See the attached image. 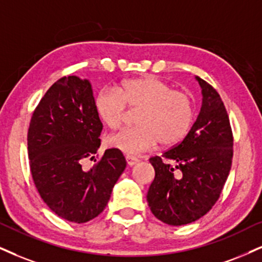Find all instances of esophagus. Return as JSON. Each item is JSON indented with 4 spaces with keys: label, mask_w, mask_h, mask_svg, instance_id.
Wrapping results in <instances>:
<instances>
[{
    "label": "esophagus",
    "mask_w": 262,
    "mask_h": 262,
    "mask_svg": "<svg viewBox=\"0 0 262 262\" xmlns=\"http://www.w3.org/2000/svg\"><path fill=\"white\" fill-rule=\"evenodd\" d=\"M126 161H127V165L134 166V165H136V164L138 163V159H137V158H135V157L126 156Z\"/></svg>",
    "instance_id": "esophagus-1"
}]
</instances>
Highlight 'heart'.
<instances>
[{
    "mask_svg": "<svg viewBox=\"0 0 262 262\" xmlns=\"http://www.w3.org/2000/svg\"><path fill=\"white\" fill-rule=\"evenodd\" d=\"M127 108L137 111V126L109 137L106 144L132 156L151 149L158 142L161 147L175 146L188 134L194 119V103L188 93L150 75L125 80L116 91L102 90L95 98L97 115L112 131L122 127Z\"/></svg>",
    "mask_w": 262,
    "mask_h": 262,
    "instance_id": "1",
    "label": "heart"
}]
</instances>
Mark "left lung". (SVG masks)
I'll return each instance as SVG.
<instances>
[{"label": "left lung", "instance_id": "obj_1", "mask_svg": "<svg viewBox=\"0 0 262 262\" xmlns=\"http://www.w3.org/2000/svg\"><path fill=\"white\" fill-rule=\"evenodd\" d=\"M203 104L196 121L180 143L151 157L156 179L147 202L164 224L187 225L198 220L220 198L233 158V134L217 91L196 76Z\"/></svg>", "mask_w": 262, "mask_h": 262}]
</instances>
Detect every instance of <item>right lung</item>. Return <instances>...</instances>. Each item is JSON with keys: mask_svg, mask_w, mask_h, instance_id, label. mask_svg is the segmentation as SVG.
Returning <instances> with one entry per match:
<instances>
[{"mask_svg": "<svg viewBox=\"0 0 262 262\" xmlns=\"http://www.w3.org/2000/svg\"><path fill=\"white\" fill-rule=\"evenodd\" d=\"M103 125L89 80L63 76L42 97L28 131L30 171L38 194L64 220L85 224L105 209L112 189L126 167L121 150L101 158ZM93 160L91 170L83 161Z\"/></svg>", "mask_w": 262, "mask_h": 262, "instance_id": "add662e5", "label": "right lung"}]
</instances>
